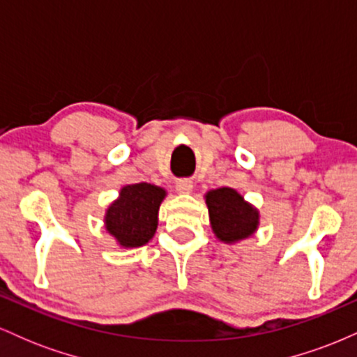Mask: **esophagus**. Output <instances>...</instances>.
Returning a JSON list of instances; mask_svg holds the SVG:
<instances>
[{
    "label": "esophagus",
    "instance_id": "obj_1",
    "mask_svg": "<svg viewBox=\"0 0 357 357\" xmlns=\"http://www.w3.org/2000/svg\"><path fill=\"white\" fill-rule=\"evenodd\" d=\"M176 191L178 192H191L192 191V183L188 181V179H179L178 183H176Z\"/></svg>",
    "mask_w": 357,
    "mask_h": 357
}]
</instances>
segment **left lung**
I'll return each mask as SVG.
<instances>
[{"label":"left lung","instance_id":"1","mask_svg":"<svg viewBox=\"0 0 357 357\" xmlns=\"http://www.w3.org/2000/svg\"><path fill=\"white\" fill-rule=\"evenodd\" d=\"M211 228L225 243L248 238L258 227V211L231 188H218L206 192Z\"/></svg>","mask_w":357,"mask_h":357}]
</instances>
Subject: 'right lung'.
<instances>
[{"label": "right lung", "mask_w": 357, "mask_h": 357, "mask_svg": "<svg viewBox=\"0 0 357 357\" xmlns=\"http://www.w3.org/2000/svg\"><path fill=\"white\" fill-rule=\"evenodd\" d=\"M165 196L166 191L154 184H127L105 213V228L122 247H142L154 236Z\"/></svg>", "instance_id": "1"}]
</instances>
